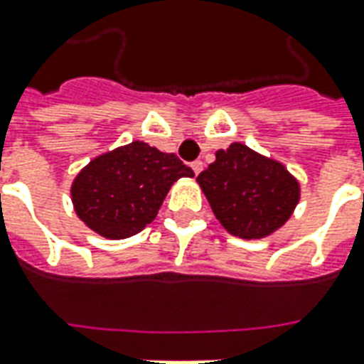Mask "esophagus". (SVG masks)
<instances>
[{
  "mask_svg": "<svg viewBox=\"0 0 364 364\" xmlns=\"http://www.w3.org/2000/svg\"><path fill=\"white\" fill-rule=\"evenodd\" d=\"M203 167H205V164H203L200 159H197V161H193V164H191V169L195 171V175H199L200 171H203Z\"/></svg>",
  "mask_w": 364,
  "mask_h": 364,
  "instance_id": "1",
  "label": "esophagus"
}]
</instances>
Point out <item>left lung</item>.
Instances as JSON below:
<instances>
[{
  "mask_svg": "<svg viewBox=\"0 0 364 364\" xmlns=\"http://www.w3.org/2000/svg\"><path fill=\"white\" fill-rule=\"evenodd\" d=\"M197 181L220 225L244 240L276 232L299 200V183L284 165L238 141L218 149Z\"/></svg>",
  "mask_w": 364,
  "mask_h": 364,
  "instance_id": "obj_1",
  "label": "left lung"
}]
</instances>
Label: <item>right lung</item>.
I'll return each mask as SVG.
<instances>
[{
  "mask_svg": "<svg viewBox=\"0 0 364 364\" xmlns=\"http://www.w3.org/2000/svg\"><path fill=\"white\" fill-rule=\"evenodd\" d=\"M193 175L175 154L132 141L94 157L75 177L70 197L88 228L122 240L141 232L157 217L171 185Z\"/></svg>",
  "mask_w": 364,
  "mask_h": 364,
  "instance_id": "add662e5",
  "label": "right lung"
}]
</instances>
